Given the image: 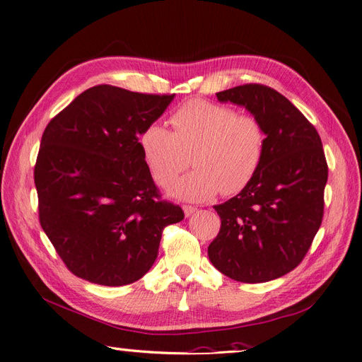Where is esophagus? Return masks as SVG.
<instances>
[{
	"mask_svg": "<svg viewBox=\"0 0 362 362\" xmlns=\"http://www.w3.org/2000/svg\"><path fill=\"white\" fill-rule=\"evenodd\" d=\"M182 210H184L185 217H190L192 214H194V213H196V210H198V208H196V206H192V205H182Z\"/></svg>",
	"mask_w": 362,
	"mask_h": 362,
	"instance_id": "obj_1",
	"label": "esophagus"
}]
</instances>
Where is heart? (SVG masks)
<instances>
[{
    "mask_svg": "<svg viewBox=\"0 0 362 362\" xmlns=\"http://www.w3.org/2000/svg\"><path fill=\"white\" fill-rule=\"evenodd\" d=\"M172 131L149 124L139 137L141 156L161 187L187 168L193 170L172 187L181 199L206 201L218 192L233 196L254 180L266 152L267 134L261 120L235 108L193 100L170 116Z\"/></svg>",
    "mask_w": 362,
    "mask_h": 362,
    "instance_id": "b5f03b06",
    "label": "heart"
}]
</instances>
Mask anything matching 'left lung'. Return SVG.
I'll use <instances>...</instances> for the list:
<instances>
[{
    "instance_id": "8db88e82",
    "label": "left lung",
    "mask_w": 362,
    "mask_h": 362,
    "mask_svg": "<svg viewBox=\"0 0 362 362\" xmlns=\"http://www.w3.org/2000/svg\"><path fill=\"white\" fill-rule=\"evenodd\" d=\"M216 95L258 117L267 141L254 180L214 206L222 223L208 257L234 281L267 282L300 264L322 225L327 181L322 139L310 120L269 86L250 83Z\"/></svg>"
}]
</instances>
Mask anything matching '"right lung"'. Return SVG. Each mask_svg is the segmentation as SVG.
<instances>
[{"label":"right lung","mask_w":362,"mask_h":362,"mask_svg":"<svg viewBox=\"0 0 362 362\" xmlns=\"http://www.w3.org/2000/svg\"><path fill=\"white\" fill-rule=\"evenodd\" d=\"M172 100L93 86L43 131L39 222L75 276L107 287L139 281L154 264L163 229L184 218L180 205L161 199L139 145Z\"/></svg>","instance_id":"add662e5"}]
</instances>
